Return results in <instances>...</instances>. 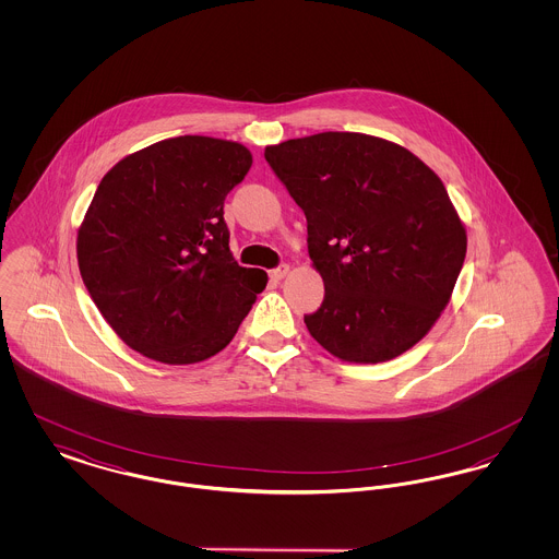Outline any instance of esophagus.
<instances>
[{"instance_id": "1", "label": "esophagus", "mask_w": 559, "mask_h": 559, "mask_svg": "<svg viewBox=\"0 0 559 559\" xmlns=\"http://www.w3.org/2000/svg\"><path fill=\"white\" fill-rule=\"evenodd\" d=\"M287 272H289V266H287V264H281V266L270 270V278H272V281H281V278L287 276Z\"/></svg>"}]
</instances>
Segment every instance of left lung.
Wrapping results in <instances>:
<instances>
[{
    "label": "left lung",
    "instance_id": "8db88e82",
    "mask_svg": "<svg viewBox=\"0 0 559 559\" xmlns=\"http://www.w3.org/2000/svg\"><path fill=\"white\" fill-rule=\"evenodd\" d=\"M267 165L308 219L324 281L310 335L349 362L415 346L451 299L467 237L440 178L413 153L365 133L267 146Z\"/></svg>",
    "mask_w": 559,
    "mask_h": 559
}]
</instances>
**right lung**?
I'll return each mask as SVG.
<instances>
[{
	"instance_id": "right-lung-1",
	"label": "right lung",
	"mask_w": 559,
	"mask_h": 559,
	"mask_svg": "<svg viewBox=\"0 0 559 559\" xmlns=\"http://www.w3.org/2000/svg\"><path fill=\"white\" fill-rule=\"evenodd\" d=\"M251 153L237 142L180 135L119 160L78 237L83 285L128 346L192 365L228 346L267 274L230 253L224 199Z\"/></svg>"
}]
</instances>
